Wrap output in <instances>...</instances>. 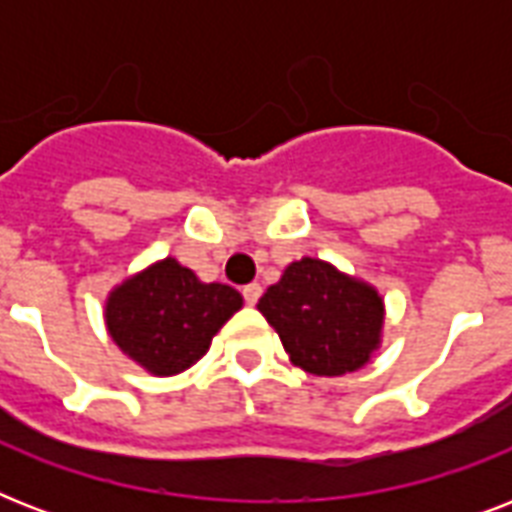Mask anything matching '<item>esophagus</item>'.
Returning a JSON list of instances; mask_svg holds the SVG:
<instances>
[{
  "label": "esophagus",
  "mask_w": 512,
  "mask_h": 512,
  "mask_svg": "<svg viewBox=\"0 0 512 512\" xmlns=\"http://www.w3.org/2000/svg\"><path fill=\"white\" fill-rule=\"evenodd\" d=\"M260 295H263V287H260V284H247V287H244V300H247V305H255L257 300H260Z\"/></svg>",
  "instance_id": "34e87169"
}]
</instances>
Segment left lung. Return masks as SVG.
Segmentation results:
<instances>
[{
	"label": "left lung",
	"mask_w": 512,
	"mask_h": 512,
	"mask_svg": "<svg viewBox=\"0 0 512 512\" xmlns=\"http://www.w3.org/2000/svg\"><path fill=\"white\" fill-rule=\"evenodd\" d=\"M257 311L276 329L289 361L316 377H340L369 364L385 327L380 292L319 257L289 265Z\"/></svg>",
	"instance_id": "8db88e82"
}]
</instances>
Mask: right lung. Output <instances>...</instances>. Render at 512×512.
Returning a JSON list of instances; mask_svg holds the SVG:
<instances>
[{
	"instance_id": "right-lung-1",
	"label": "right lung",
	"mask_w": 512,
	"mask_h": 512,
	"mask_svg": "<svg viewBox=\"0 0 512 512\" xmlns=\"http://www.w3.org/2000/svg\"><path fill=\"white\" fill-rule=\"evenodd\" d=\"M244 297L228 284H204L175 257L127 276L106 297V329L124 356L156 377L191 369Z\"/></svg>"
}]
</instances>
